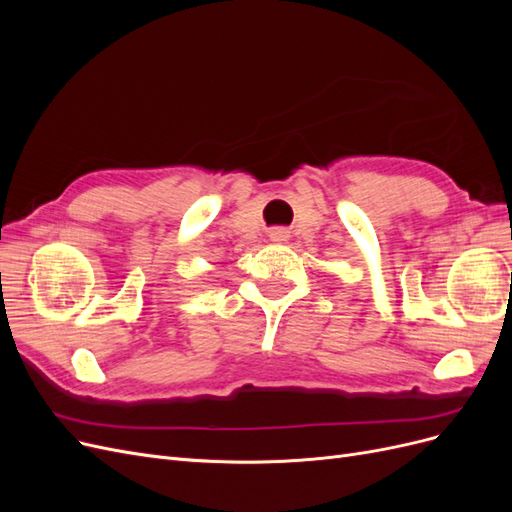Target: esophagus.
<instances>
[{"instance_id": "1", "label": "esophagus", "mask_w": 512, "mask_h": 512, "mask_svg": "<svg viewBox=\"0 0 512 512\" xmlns=\"http://www.w3.org/2000/svg\"><path fill=\"white\" fill-rule=\"evenodd\" d=\"M286 230H282V228H275V230H271V239L273 241H286Z\"/></svg>"}]
</instances>
